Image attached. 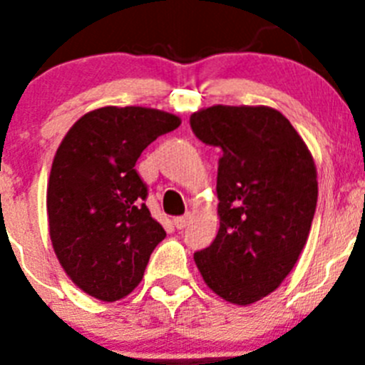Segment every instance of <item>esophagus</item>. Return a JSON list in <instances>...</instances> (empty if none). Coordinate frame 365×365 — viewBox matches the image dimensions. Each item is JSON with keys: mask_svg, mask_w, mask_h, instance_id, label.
I'll list each match as a JSON object with an SVG mask.
<instances>
[{"mask_svg": "<svg viewBox=\"0 0 365 365\" xmlns=\"http://www.w3.org/2000/svg\"><path fill=\"white\" fill-rule=\"evenodd\" d=\"M190 222V215L186 214V215H180V217H175L173 219V225H175L177 228H185L186 225H188Z\"/></svg>", "mask_w": 365, "mask_h": 365, "instance_id": "obj_1", "label": "esophagus"}]
</instances>
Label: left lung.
Returning a JSON list of instances; mask_svg holds the SVG:
<instances>
[{"instance_id": "left-lung-1", "label": "left lung", "mask_w": 365, "mask_h": 365, "mask_svg": "<svg viewBox=\"0 0 365 365\" xmlns=\"http://www.w3.org/2000/svg\"><path fill=\"white\" fill-rule=\"evenodd\" d=\"M190 125L222 150L219 232L193 259L215 294L250 305L282 285L307 243L318 199L314 159L269 106H212L193 113Z\"/></svg>"}]
</instances>
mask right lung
Wrapping results in <instances>:
<instances>
[{
  "label": "right lung",
  "mask_w": 365,
  "mask_h": 365,
  "mask_svg": "<svg viewBox=\"0 0 365 365\" xmlns=\"http://www.w3.org/2000/svg\"><path fill=\"white\" fill-rule=\"evenodd\" d=\"M180 118L140 106L93 109L71 125L54 155L47 217L54 254L74 285L117 302L140 283L153 248L166 237L144 199L135 164Z\"/></svg>",
  "instance_id": "1"
}]
</instances>
